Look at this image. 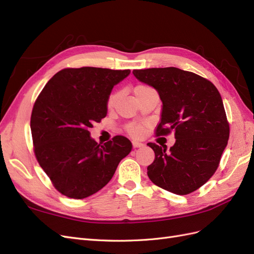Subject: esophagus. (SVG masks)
<instances>
[{"mask_svg":"<svg viewBox=\"0 0 254 254\" xmlns=\"http://www.w3.org/2000/svg\"><path fill=\"white\" fill-rule=\"evenodd\" d=\"M144 144L143 143H141V142H139V141H132V146H133V148H137V147H141V146H143Z\"/></svg>","mask_w":254,"mask_h":254,"instance_id":"obj_1","label":"esophagus"}]
</instances>
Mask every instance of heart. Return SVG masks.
<instances>
[{"label": "heart", "instance_id": "heart-1", "mask_svg": "<svg viewBox=\"0 0 254 254\" xmlns=\"http://www.w3.org/2000/svg\"><path fill=\"white\" fill-rule=\"evenodd\" d=\"M149 87L145 86V84H137V86L134 88V94L136 95L139 92L148 89ZM119 98V92H113L111 93L108 97V101H107V106H108V108H112V107L115 105ZM127 131L130 135H132L134 137H139L143 134L144 132V128L141 125H135V124H131L127 127Z\"/></svg>", "mask_w": 254, "mask_h": 254}]
</instances>
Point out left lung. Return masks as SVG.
Segmentation results:
<instances>
[{"instance_id":"1","label":"left lung","mask_w":254,"mask_h":254,"mask_svg":"<svg viewBox=\"0 0 254 254\" xmlns=\"http://www.w3.org/2000/svg\"><path fill=\"white\" fill-rule=\"evenodd\" d=\"M140 81L155 88L162 101L157 135L175 131L176 143L147 145L155 161L147 167L156 186L177 195L198 190L216 172L230 128L218 90L207 79L178 67L133 70Z\"/></svg>"}]
</instances>
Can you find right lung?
<instances>
[{
    "instance_id": "right-lung-1",
    "label": "right lung",
    "mask_w": 254,
    "mask_h": 254,
    "mask_svg": "<svg viewBox=\"0 0 254 254\" xmlns=\"http://www.w3.org/2000/svg\"><path fill=\"white\" fill-rule=\"evenodd\" d=\"M129 74L130 70L92 66L64 68L36 99L30 118L34 151L63 195L83 199L95 194L131 151L132 144L125 136L98 144L89 131L107 115L113 87Z\"/></svg>"
}]
</instances>
